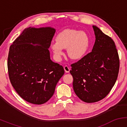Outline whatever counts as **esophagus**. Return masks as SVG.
Here are the masks:
<instances>
[{"label":"esophagus","mask_w":127,"mask_h":127,"mask_svg":"<svg viewBox=\"0 0 127 127\" xmlns=\"http://www.w3.org/2000/svg\"><path fill=\"white\" fill-rule=\"evenodd\" d=\"M64 69L65 73H69L70 68L69 67L67 66V65H65V66L64 67Z\"/></svg>","instance_id":"obj_1"}]
</instances>
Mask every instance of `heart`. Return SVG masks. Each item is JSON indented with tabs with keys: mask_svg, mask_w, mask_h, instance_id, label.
I'll list each match as a JSON object with an SVG mask.
<instances>
[{
	"mask_svg": "<svg viewBox=\"0 0 127 127\" xmlns=\"http://www.w3.org/2000/svg\"><path fill=\"white\" fill-rule=\"evenodd\" d=\"M90 45V38L86 32L67 29L57 34L56 41L51 42L50 47L57 59H60L64 54L63 49L67 48L70 59L79 60L86 54Z\"/></svg>",
	"mask_w": 127,
	"mask_h": 127,
	"instance_id": "obj_1",
	"label": "heart"
}]
</instances>
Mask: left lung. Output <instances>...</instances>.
<instances>
[{"mask_svg": "<svg viewBox=\"0 0 127 127\" xmlns=\"http://www.w3.org/2000/svg\"><path fill=\"white\" fill-rule=\"evenodd\" d=\"M95 41L92 52L77 63L70 71L76 95L86 103L104 98L117 79L119 59L115 42L98 27L93 26Z\"/></svg>", "mask_w": 127, "mask_h": 127, "instance_id": "1", "label": "left lung"}]
</instances>
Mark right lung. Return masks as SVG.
Returning a JSON list of instances; mask_svg holds the SVG:
<instances>
[{
    "label": "right lung",
    "mask_w": 127,
    "mask_h": 127,
    "mask_svg": "<svg viewBox=\"0 0 127 127\" xmlns=\"http://www.w3.org/2000/svg\"><path fill=\"white\" fill-rule=\"evenodd\" d=\"M52 27H28L11 45L9 77L18 95L34 104L46 103L54 93L64 70L51 60L49 48L55 34Z\"/></svg>",
    "instance_id": "right-lung-1"
}]
</instances>
